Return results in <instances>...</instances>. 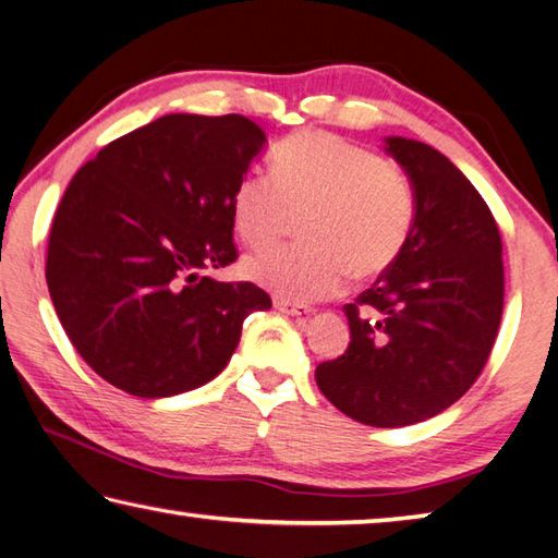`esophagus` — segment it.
<instances>
[{"label": "esophagus", "instance_id": "esophagus-1", "mask_svg": "<svg viewBox=\"0 0 558 558\" xmlns=\"http://www.w3.org/2000/svg\"><path fill=\"white\" fill-rule=\"evenodd\" d=\"M272 304H276L278 312L288 314V316H310L312 314V307H307V304H300V302H292V300L276 298V300H272Z\"/></svg>", "mask_w": 558, "mask_h": 558}]
</instances>
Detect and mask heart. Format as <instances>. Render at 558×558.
Instances as JSON below:
<instances>
[{
	"instance_id": "b5f03b06",
	"label": "heart",
	"mask_w": 558,
	"mask_h": 558,
	"mask_svg": "<svg viewBox=\"0 0 558 558\" xmlns=\"http://www.w3.org/2000/svg\"><path fill=\"white\" fill-rule=\"evenodd\" d=\"M307 244L260 248L244 260L246 276L282 300L316 302L357 280L385 272L407 246L416 195L407 173L375 151L322 130L282 140L270 177L239 181L232 215L239 236L264 246L286 232L290 215Z\"/></svg>"
}]
</instances>
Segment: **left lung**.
I'll return each mask as SVG.
<instances>
[{
    "mask_svg": "<svg viewBox=\"0 0 558 558\" xmlns=\"http://www.w3.org/2000/svg\"><path fill=\"white\" fill-rule=\"evenodd\" d=\"M416 217L399 258L343 312L348 351L316 367L345 416L401 428L438 416L482 375L504 314V244L486 201L430 145L387 137Z\"/></svg>",
    "mask_w": 558,
    "mask_h": 558,
    "instance_id": "obj_1",
    "label": "left lung"
}]
</instances>
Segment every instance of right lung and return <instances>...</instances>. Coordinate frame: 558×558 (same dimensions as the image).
Listing matches in <instances>:
<instances>
[{
	"mask_svg": "<svg viewBox=\"0 0 558 558\" xmlns=\"http://www.w3.org/2000/svg\"><path fill=\"white\" fill-rule=\"evenodd\" d=\"M266 133L244 116L171 113L113 140L74 173L54 213L46 280L64 333L108 385L142 399L222 373L254 282L205 270L236 260L232 198Z\"/></svg>",
	"mask_w": 558,
	"mask_h": 558,
	"instance_id": "obj_1",
	"label": "right lung"
}]
</instances>
